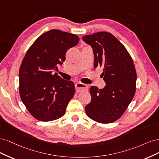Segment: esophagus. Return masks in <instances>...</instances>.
<instances>
[{
	"label": "esophagus",
	"instance_id": "obj_1",
	"mask_svg": "<svg viewBox=\"0 0 159 159\" xmlns=\"http://www.w3.org/2000/svg\"><path fill=\"white\" fill-rule=\"evenodd\" d=\"M75 89H76V91L78 92V93H81V92L88 90L89 86L86 84H83L81 83H77L75 84Z\"/></svg>",
	"mask_w": 159,
	"mask_h": 159
}]
</instances>
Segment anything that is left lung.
<instances>
[{
	"instance_id": "left-lung-1",
	"label": "left lung",
	"mask_w": 159,
	"mask_h": 159,
	"mask_svg": "<svg viewBox=\"0 0 159 159\" xmlns=\"http://www.w3.org/2000/svg\"><path fill=\"white\" fill-rule=\"evenodd\" d=\"M94 56V66H103V89L92 86L91 101L85 107L86 115L102 124L116 121L134 98L137 74L134 61L127 49L114 35L100 32L83 37Z\"/></svg>"
}]
</instances>
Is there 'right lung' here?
Returning a JSON list of instances; mask_svg holds the SVG:
<instances>
[{"mask_svg":"<svg viewBox=\"0 0 159 159\" xmlns=\"http://www.w3.org/2000/svg\"><path fill=\"white\" fill-rule=\"evenodd\" d=\"M79 42L76 35L53 29L40 35L25 53L19 70L20 96L38 120L53 121L65 114L75 85L52 72L63 64L66 51Z\"/></svg>","mask_w":159,"mask_h":159,"instance_id":"right-lung-1","label":"right lung"}]
</instances>
